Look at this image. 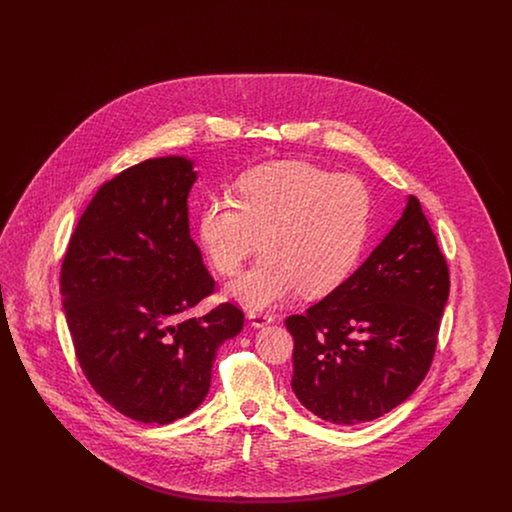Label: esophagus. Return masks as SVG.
I'll return each instance as SVG.
<instances>
[{
  "instance_id": "34e87169",
  "label": "esophagus",
  "mask_w": 512,
  "mask_h": 512,
  "mask_svg": "<svg viewBox=\"0 0 512 512\" xmlns=\"http://www.w3.org/2000/svg\"><path fill=\"white\" fill-rule=\"evenodd\" d=\"M247 318L251 320V326L253 328H263V326H267L270 322H274V317L272 315H268V313H261V311H251Z\"/></svg>"
}]
</instances>
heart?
<instances>
[{"mask_svg": "<svg viewBox=\"0 0 512 512\" xmlns=\"http://www.w3.org/2000/svg\"><path fill=\"white\" fill-rule=\"evenodd\" d=\"M238 199L203 205L197 238L209 263L234 276L263 245L267 257L230 284L228 295L267 309L299 292L322 297L340 288L365 247L372 197L353 174L305 161H276L242 174Z\"/></svg>", "mask_w": 512, "mask_h": 512, "instance_id": "heart-1", "label": "heart"}]
</instances>
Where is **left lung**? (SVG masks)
<instances>
[{"label": "left lung", "instance_id": "1", "mask_svg": "<svg viewBox=\"0 0 512 512\" xmlns=\"http://www.w3.org/2000/svg\"><path fill=\"white\" fill-rule=\"evenodd\" d=\"M449 297V268L420 201L293 336L292 390L318 418L353 426L401 405L428 374Z\"/></svg>", "mask_w": 512, "mask_h": 512}]
</instances>
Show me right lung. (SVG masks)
Returning <instances> with one entry per match:
<instances>
[{
    "mask_svg": "<svg viewBox=\"0 0 512 512\" xmlns=\"http://www.w3.org/2000/svg\"><path fill=\"white\" fill-rule=\"evenodd\" d=\"M186 157H157L105 182L61 267V295L80 368L119 413L171 424L203 403L220 345L244 328L222 303L180 318L215 290L190 238Z\"/></svg>",
    "mask_w": 512,
    "mask_h": 512,
    "instance_id": "right-lung-1",
    "label": "right lung"
}]
</instances>
